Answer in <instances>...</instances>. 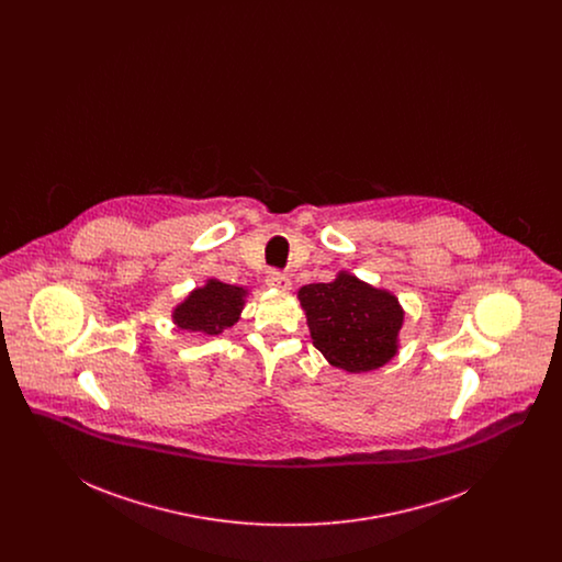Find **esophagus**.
<instances>
[{
    "instance_id": "34e87169",
    "label": "esophagus",
    "mask_w": 562,
    "mask_h": 562,
    "mask_svg": "<svg viewBox=\"0 0 562 562\" xmlns=\"http://www.w3.org/2000/svg\"><path fill=\"white\" fill-rule=\"evenodd\" d=\"M268 286L271 289H280V291H289L291 289V278L278 269H271L268 273Z\"/></svg>"
}]
</instances>
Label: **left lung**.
Masks as SVG:
<instances>
[{
	"label": "left lung",
	"mask_w": 562,
	"mask_h": 562,
	"mask_svg": "<svg viewBox=\"0 0 562 562\" xmlns=\"http://www.w3.org/2000/svg\"><path fill=\"white\" fill-rule=\"evenodd\" d=\"M299 301L314 346L333 367L367 373L394 358L404 318L394 294L339 273L335 282L303 286Z\"/></svg>",
	"instance_id": "8db88e82"
}]
</instances>
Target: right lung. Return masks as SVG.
<instances>
[{
	"instance_id": "obj_1",
	"label": "right lung",
	"mask_w": 562,
	"mask_h": 562,
	"mask_svg": "<svg viewBox=\"0 0 562 562\" xmlns=\"http://www.w3.org/2000/svg\"><path fill=\"white\" fill-rule=\"evenodd\" d=\"M244 294L246 291L240 286L211 280L204 289L189 294L188 301L175 310L172 318L179 328L204 335H218L238 322Z\"/></svg>"
}]
</instances>
